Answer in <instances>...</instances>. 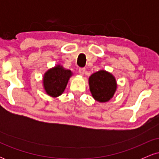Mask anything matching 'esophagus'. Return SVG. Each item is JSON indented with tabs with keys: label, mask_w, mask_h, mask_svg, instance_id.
<instances>
[{
	"label": "esophagus",
	"mask_w": 159,
	"mask_h": 159,
	"mask_svg": "<svg viewBox=\"0 0 159 159\" xmlns=\"http://www.w3.org/2000/svg\"><path fill=\"white\" fill-rule=\"evenodd\" d=\"M78 72H79L80 75H83L84 74V72H85V68H80L79 69H78Z\"/></svg>",
	"instance_id": "1"
}]
</instances>
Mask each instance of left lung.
<instances>
[{"label":"left lung","mask_w":159,"mask_h":159,"mask_svg":"<svg viewBox=\"0 0 159 159\" xmlns=\"http://www.w3.org/2000/svg\"><path fill=\"white\" fill-rule=\"evenodd\" d=\"M89 86L93 97L99 102H108L114 96L117 87L114 76L105 70H99L91 75Z\"/></svg>","instance_id":"1"}]
</instances>
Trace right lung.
<instances>
[{
    "mask_svg": "<svg viewBox=\"0 0 159 159\" xmlns=\"http://www.w3.org/2000/svg\"><path fill=\"white\" fill-rule=\"evenodd\" d=\"M72 72L61 65L48 69L43 77V87L48 96L58 97L63 93L66 87Z\"/></svg>",
    "mask_w": 159,
    "mask_h": 159,
    "instance_id": "right-lung-1",
    "label": "right lung"
}]
</instances>
